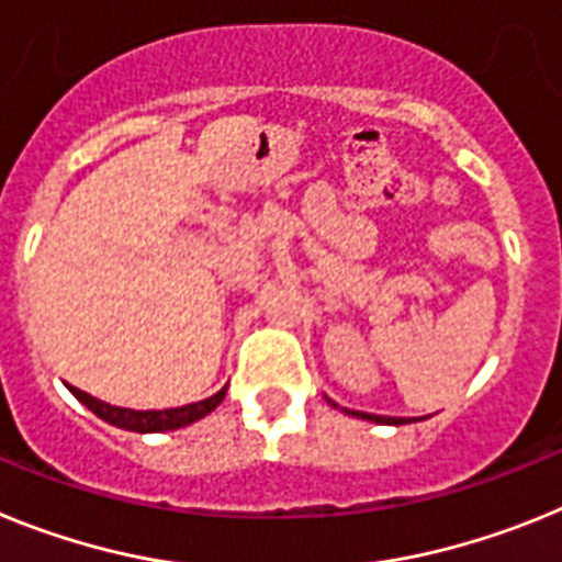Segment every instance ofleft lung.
<instances>
[{
  "label": "left lung",
  "mask_w": 562,
  "mask_h": 562,
  "mask_svg": "<svg viewBox=\"0 0 562 562\" xmlns=\"http://www.w3.org/2000/svg\"><path fill=\"white\" fill-rule=\"evenodd\" d=\"M330 402V398H328ZM334 404V402H330ZM336 407V404H334ZM345 413H350V416L356 418H364V422H375V424H409L407 418H393V416H373V413H359V409H345Z\"/></svg>",
  "instance_id": "1"
}]
</instances>
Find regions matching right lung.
Masks as SVG:
<instances>
[{"mask_svg": "<svg viewBox=\"0 0 562 562\" xmlns=\"http://www.w3.org/2000/svg\"><path fill=\"white\" fill-rule=\"evenodd\" d=\"M70 387L72 396L78 402L85 404L87 409H92L95 416L104 418L106 424L112 427H121V429H130V432H166V429H180V427H189V424L200 422L203 416H209L217 404L226 398V387L221 393H214V396L203 398V402H194V404H183V407H169V409H130V407H112V404L101 402V398L90 396L85 390Z\"/></svg>", "mask_w": 562, "mask_h": 562, "instance_id": "obj_1", "label": "right lung"}]
</instances>
